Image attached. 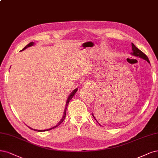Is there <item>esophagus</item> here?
I'll list each match as a JSON object with an SVG mask.
<instances>
[{
	"label": "esophagus",
	"instance_id": "1",
	"mask_svg": "<svg viewBox=\"0 0 158 158\" xmlns=\"http://www.w3.org/2000/svg\"><path fill=\"white\" fill-rule=\"evenodd\" d=\"M85 85L87 87H92L94 85H93V84H92L91 81H88V82H86L85 84Z\"/></svg>",
	"mask_w": 158,
	"mask_h": 158
}]
</instances>
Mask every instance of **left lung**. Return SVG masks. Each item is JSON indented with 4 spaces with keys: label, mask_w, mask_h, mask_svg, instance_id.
<instances>
[{
    "label": "left lung",
    "mask_w": 158,
    "mask_h": 158,
    "mask_svg": "<svg viewBox=\"0 0 158 158\" xmlns=\"http://www.w3.org/2000/svg\"><path fill=\"white\" fill-rule=\"evenodd\" d=\"M131 46H132V50H133V52L131 53L132 55H133L135 56H137V57H139L142 59H145V60L147 61L148 63H150L149 59H148V57L146 56V54H144L142 51H140L139 48H137L133 44V43H131ZM93 116H94V115H93Z\"/></svg>",
    "instance_id": "left-lung-1"
}]
</instances>
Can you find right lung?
<instances>
[{
	"mask_svg": "<svg viewBox=\"0 0 158 158\" xmlns=\"http://www.w3.org/2000/svg\"><path fill=\"white\" fill-rule=\"evenodd\" d=\"M34 44L35 43L33 42H30L29 44H27L23 49V50H21V51H22V50H25L26 48H27L28 47H30V46H32V45H34ZM77 90H78V89L77 88V89H75L72 93H71V94L70 95V96L69 97V98L67 99V103H66V106H65V108H64V114H63V118H62V119H61V121L59 122V123L57 124V125H56V126H54L53 127H52V128H50V129H46V130H36V129H32L31 127H29L30 129H32V130H35V131H40V132H42V131H49V130H51V129H54V128H56V127H57V126H59V125H60L63 122V120L64 119V118H65V116H66V112H67V106H68V105H69V102H70V101L72 99V98L73 97V96L74 95V94L77 93Z\"/></svg>",
	"mask_w": 158,
	"mask_h": 158,
	"instance_id": "right-lung-1",
	"label": "right lung"
}]
</instances>
